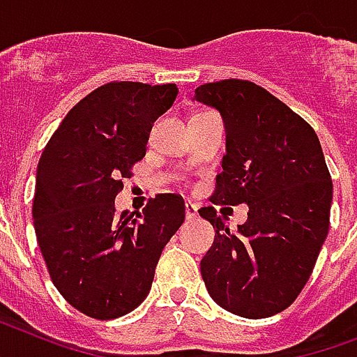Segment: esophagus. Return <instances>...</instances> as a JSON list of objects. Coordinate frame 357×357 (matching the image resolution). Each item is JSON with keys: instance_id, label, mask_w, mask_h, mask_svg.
I'll return each instance as SVG.
<instances>
[{"instance_id": "esophagus-1", "label": "esophagus", "mask_w": 357, "mask_h": 357, "mask_svg": "<svg viewBox=\"0 0 357 357\" xmlns=\"http://www.w3.org/2000/svg\"><path fill=\"white\" fill-rule=\"evenodd\" d=\"M186 220H195L197 218V204L193 203H186Z\"/></svg>"}]
</instances>
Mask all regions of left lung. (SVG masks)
<instances>
[{
    "label": "left lung",
    "mask_w": 357,
    "mask_h": 357,
    "mask_svg": "<svg viewBox=\"0 0 357 357\" xmlns=\"http://www.w3.org/2000/svg\"><path fill=\"white\" fill-rule=\"evenodd\" d=\"M195 98L220 109L227 130L210 203L250 206L236 233L214 206L199 210L216 227L201 275L218 305L266 319L296 300L328 236L333 184L324 153L311 124L253 82L199 85Z\"/></svg>",
    "instance_id": "1"
}]
</instances>
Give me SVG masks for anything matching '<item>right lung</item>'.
I'll list each match as a JSON object with an SVG mask.
<instances>
[{"label": "right lung", "instance_id": "obj_1", "mask_svg": "<svg viewBox=\"0 0 357 357\" xmlns=\"http://www.w3.org/2000/svg\"><path fill=\"white\" fill-rule=\"evenodd\" d=\"M176 95L175 84L100 85L66 113L40 154L38 248L61 296L91 319H117L147 298L160 255L184 222L178 193H158L135 216L115 212L123 178Z\"/></svg>", "mask_w": 357, "mask_h": 357}]
</instances>
